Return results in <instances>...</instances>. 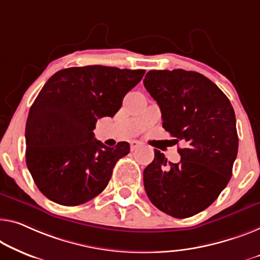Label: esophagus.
Segmentation results:
<instances>
[{
  "instance_id": "obj_1",
  "label": "esophagus",
  "mask_w": 260,
  "mask_h": 260,
  "mask_svg": "<svg viewBox=\"0 0 260 260\" xmlns=\"http://www.w3.org/2000/svg\"><path fill=\"white\" fill-rule=\"evenodd\" d=\"M140 146H141V142H139L137 140L131 141V150H132V152H133V150H135L137 148H139Z\"/></svg>"
}]
</instances>
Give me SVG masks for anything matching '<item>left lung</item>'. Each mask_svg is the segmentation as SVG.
Wrapping results in <instances>:
<instances>
[{
  "mask_svg": "<svg viewBox=\"0 0 260 260\" xmlns=\"http://www.w3.org/2000/svg\"><path fill=\"white\" fill-rule=\"evenodd\" d=\"M143 85L160 107L162 127L175 143H183L179 164L155 149L143 170L147 196L165 214L191 217L214 202L232 176L238 152L234 107L216 84L195 71L152 70Z\"/></svg>",
  "mask_w": 260,
  "mask_h": 260,
  "instance_id": "left-lung-1",
  "label": "left lung"
}]
</instances>
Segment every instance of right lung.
<instances>
[{
  "label": "right lung",
  "mask_w": 260,
  "mask_h": 260,
  "mask_svg": "<svg viewBox=\"0 0 260 260\" xmlns=\"http://www.w3.org/2000/svg\"><path fill=\"white\" fill-rule=\"evenodd\" d=\"M145 70L102 65L56 72L30 107L25 161L37 188L52 202L75 207L107 187L128 142L107 147L94 139L96 120L114 117Z\"/></svg>",
  "instance_id": "add662e5"
}]
</instances>
